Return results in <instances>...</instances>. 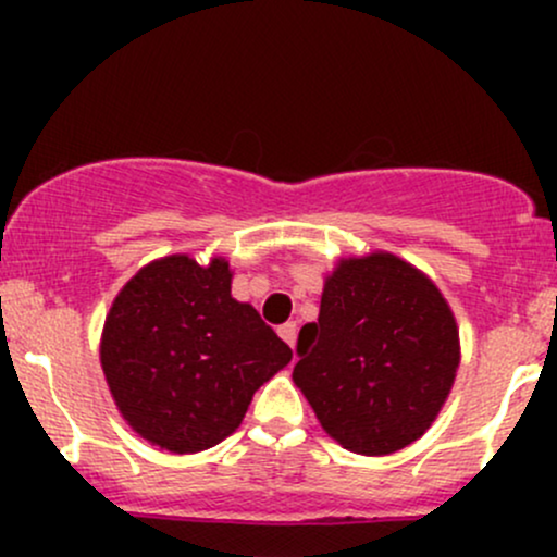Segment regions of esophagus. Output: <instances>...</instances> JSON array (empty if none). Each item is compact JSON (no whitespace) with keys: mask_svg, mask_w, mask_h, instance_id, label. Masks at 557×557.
<instances>
[{"mask_svg":"<svg viewBox=\"0 0 557 557\" xmlns=\"http://www.w3.org/2000/svg\"><path fill=\"white\" fill-rule=\"evenodd\" d=\"M277 332H280V337H283V341L290 345V348L296 345V337H298V324L296 322H285Z\"/></svg>","mask_w":557,"mask_h":557,"instance_id":"1","label":"esophagus"}]
</instances>
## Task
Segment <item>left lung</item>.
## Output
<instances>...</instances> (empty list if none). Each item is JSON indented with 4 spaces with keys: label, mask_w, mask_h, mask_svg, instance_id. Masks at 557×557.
Wrapping results in <instances>:
<instances>
[{
    "label": "left lung",
    "mask_w": 557,
    "mask_h": 557,
    "mask_svg": "<svg viewBox=\"0 0 557 557\" xmlns=\"http://www.w3.org/2000/svg\"><path fill=\"white\" fill-rule=\"evenodd\" d=\"M293 380L330 437L387 456L430 430L458 369V330L432 280L393 253L341 261Z\"/></svg>",
    "instance_id": "8db88e82"
}]
</instances>
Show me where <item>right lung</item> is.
Instances as JSON below:
<instances>
[{
	"label": "right lung",
	"mask_w": 557,
	"mask_h": 557,
	"mask_svg": "<svg viewBox=\"0 0 557 557\" xmlns=\"http://www.w3.org/2000/svg\"><path fill=\"white\" fill-rule=\"evenodd\" d=\"M290 359L259 311L230 296L222 259L144 267L114 298L101 337V367L127 424L172 453L222 443Z\"/></svg>",
	"instance_id": "right-lung-1"
}]
</instances>
